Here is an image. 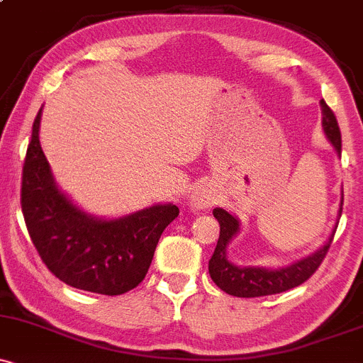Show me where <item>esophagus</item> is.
<instances>
[{
    "label": "esophagus",
    "instance_id": "esophagus-1",
    "mask_svg": "<svg viewBox=\"0 0 363 363\" xmlns=\"http://www.w3.org/2000/svg\"><path fill=\"white\" fill-rule=\"evenodd\" d=\"M217 201V193L216 189H212L211 186H198L193 189L191 196H189V207L191 211H207Z\"/></svg>",
    "mask_w": 363,
    "mask_h": 363
}]
</instances>
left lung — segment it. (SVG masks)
<instances>
[{
  "instance_id": "obj_1",
  "label": "left lung",
  "mask_w": 363,
  "mask_h": 363,
  "mask_svg": "<svg viewBox=\"0 0 363 363\" xmlns=\"http://www.w3.org/2000/svg\"><path fill=\"white\" fill-rule=\"evenodd\" d=\"M322 108V127L325 132L327 139L333 144L335 152L341 156V132H339L337 120H335L333 109L325 104V101H320ZM342 212V194L341 203H339L337 219ZM213 217L219 220L220 233L217 240V247L213 255L208 261V273L213 284L230 296L236 297H261L272 296V294H280L289 291V289L297 287L304 284L313 273L318 269L333 243L335 228L339 220L335 219L333 233L325 240L320 249L311 252L306 257H301L287 266H278V268H264V266H238L228 259V247L231 245L233 240L238 236L242 230V223L236 216H233L224 208H213Z\"/></svg>"
}]
</instances>
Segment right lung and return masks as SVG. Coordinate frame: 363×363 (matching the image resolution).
<instances>
[{"label":"right lung","instance_id":"1","mask_svg":"<svg viewBox=\"0 0 363 363\" xmlns=\"http://www.w3.org/2000/svg\"><path fill=\"white\" fill-rule=\"evenodd\" d=\"M41 111L22 170L26 226L47 268L79 291L120 296L146 277L163 230L179 216L174 203H155L121 217L79 208L57 184L40 144Z\"/></svg>","mask_w":363,"mask_h":363}]
</instances>
